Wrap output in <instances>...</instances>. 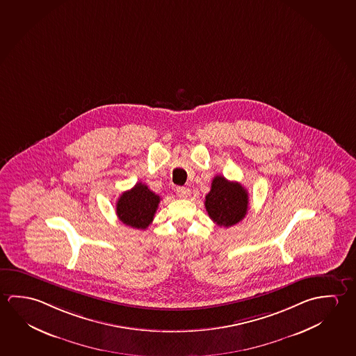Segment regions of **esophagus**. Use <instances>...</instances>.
I'll use <instances>...</instances> for the list:
<instances>
[{"label":"esophagus","mask_w":356,"mask_h":356,"mask_svg":"<svg viewBox=\"0 0 356 356\" xmlns=\"http://www.w3.org/2000/svg\"><path fill=\"white\" fill-rule=\"evenodd\" d=\"M176 193H177V196L180 198H186L188 196V193H190V190L187 187H177L176 188Z\"/></svg>","instance_id":"obj_1"}]
</instances>
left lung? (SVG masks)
<instances>
[{
  "label": "left lung",
  "instance_id": "obj_1",
  "mask_svg": "<svg viewBox=\"0 0 356 356\" xmlns=\"http://www.w3.org/2000/svg\"><path fill=\"white\" fill-rule=\"evenodd\" d=\"M204 207L211 220L218 226L231 227L245 218L248 210V193L239 182L217 175L204 198Z\"/></svg>",
  "mask_w": 356,
  "mask_h": 356
}]
</instances>
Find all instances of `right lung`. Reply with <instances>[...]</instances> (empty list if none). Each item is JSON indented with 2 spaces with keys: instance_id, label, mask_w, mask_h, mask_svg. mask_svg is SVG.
Returning a JSON list of instances; mask_svg holds the SVG:
<instances>
[{
  "instance_id": "obj_1",
  "label": "right lung",
  "mask_w": 356,
  "mask_h": 356,
  "mask_svg": "<svg viewBox=\"0 0 356 356\" xmlns=\"http://www.w3.org/2000/svg\"><path fill=\"white\" fill-rule=\"evenodd\" d=\"M160 200V196L152 193L145 184L138 182L118 198V217L127 226L145 229L154 220Z\"/></svg>"
}]
</instances>
